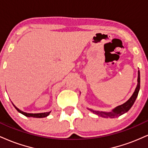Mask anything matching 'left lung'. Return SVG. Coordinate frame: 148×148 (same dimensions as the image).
I'll return each mask as SVG.
<instances>
[{
    "instance_id": "obj_1",
    "label": "left lung",
    "mask_w": 148,
    "mask_h": 148,
    "mask_svg": "<svg viewBox=\"0 0 148 148\" xmlns=\"http://www.w3.org/2000/svg\"><path fill=\"white\" fill-rule=\"evenodd\" d=\"M138 84H137L136 88L135 91L134 92L133 95L132 97L129 99L125 103H123V104L120 105V106H116L115 108H113L111 112H104V111H95V110L91 109V108H88L90 111L92 112L95 114H97L99 116L103 117V118H117V117L120 116L124 113H127L129 110L132 108V106H133L134 103L135 102L137 96H138L139 90H140V72L139 70L138 71Z\"/></svg>"
}]
</instances>
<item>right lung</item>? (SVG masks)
<instances>
[{"instance_id": "obj_1", "label": "right lung", "mask_w": 148, "mask_h": 148, "mask_svg": "<svg viewBox=\"0 0 148 148\" xmlns=\"http://www.w3.org/2000/svg\"><path fill=\"white\" fill-rule=\"evenodd\" d=\"M12 104H13V103H12ZM13 106H14V108H16V109L17 110V111L19 112L20 113L24 115L25 116H26V117H33V118H45V117L48 116V115L50 114L51 112V111H49V112H45V113H25V112H23V111H21L20 109H18L17 107L15 106L14 104H13Z\"/></svg>"}]
</instances>
